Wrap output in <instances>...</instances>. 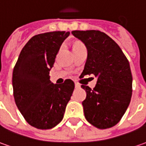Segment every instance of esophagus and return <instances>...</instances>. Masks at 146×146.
Masks as SVG:
<instances>
[{
	"mask_svg": "<svg viewBox=\"0 0 146 146\" xmlns=\"http://www.w3.org/2000/svg\"><path fill=\"white\" fill-rule=\"evenodd\" d=\"M80 86H80L79 83H78V82H75V87H76V88H79Z\"/></svg>",
	"mask_w": 146,
	"mask_h": 146,
	"instance_id": "esophagus-1",
	"label": "esophagus"
}]
</instances>
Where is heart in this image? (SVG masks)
I'll return each mask as SVG.
<instances>
[{"instance_id":"obj_1","label":"heart","mask_w":146,"mask_h":146,"mask_svg":"<svg viewBox=\"0 0 146 146\" xmlns=\"http://www.w3.org/2000/svg\"><path fill=\"white\" fill-rule=\"evenodd\" d=\"M76 46H82V45H81V44H78V45H76Z\"/></svg>"}]
</instances>
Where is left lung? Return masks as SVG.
<instances>
[{
	"mask_svg": "<svg viewBox=\"0 0 146 146\" xmlns=\"http://www.w3.org/2000/svg\"><path fill=\"white\" fill-rule=\"evenodd\" d=\"M87 50L81 74L97 78L94 89L82 85L86 92L82 101L86 119L100 129L113 127L120 121L130 104L132 76L130 64L117 43L96 30L73 31Z\"/></svg>",
	"mask_w": 146,
	"mask_h": 146,
	"instance_id": "1",
	"label": "left lung"
}]
</instances>
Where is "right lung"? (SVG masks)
Returning a JSON list of instances; mask_svg holds the SVG:
<instances>
[{"instance_id": "right-lung-1", "label": "right lung", "mask_w": 146, "mask_h": 146, "mask_svg": "<svg viewBox=\"0 0 146 146\" xmlns=\"http://www.w3.org/2000/svg\"><path fill=\"white\" fill-rule=\"evenodd\" d=\"M69 32H50L33 36L23 48L12 78L15 104L25 120L38 129L60 123L70 100L74 82L62 84L50 80L56 54Z\"/></svg>"}]
</instances>
